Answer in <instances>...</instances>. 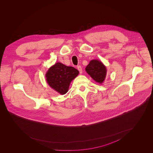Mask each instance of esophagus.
I'll return each mask as SVG.
<instances>
[{"label":"esophagus","instance_id":"esophagus-1","mask_svg":"<svg viewBox=\"0 0 153 153\" xmlns=\"http://www.w3.org/2000/svg\"><path fill=\"white\" fill-rule=\"evenodd\" d=\"M77 69L79 70V73H80V74H82V67H81L80 66H77Z\"/></svg>","mask_w":153,"mask_h":153}]
</instances>
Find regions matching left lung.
<instances>
[{"mask_svg": "<svg viewBox=\"0 0 153 153\" xmlns=\"http://www.w3.org/2000/svg\"><path fill=\"white\" fill-rule=\"evenodd\" d=\"M86 72L95 81L102 84L106 76V68L103 63L98 59L91 60L85 68Z\"/></svg>", "mask_w": 153, "mask_h": 153, "instance_id": "obj_1", "label": "left lung"}]
</instances>
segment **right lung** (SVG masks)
<instances>
[{
	"label": "right lung",
	"mask_w": 153,
	"mask_h": 153,
	"mask_svg": "<svg viewBox=\"0 0 153 153\" xmlns=\"http://www.w3.org/2000/svg\"><path fill=\"white\" fill-rule=\"evenodd\" d=\"M79 71L72 66L56 63L51 66L45 74L49 86L61 95L68 92L71 82L79 74Z\"/></svg>",
	"instance_id": "add662e5"
}]
</instances>
